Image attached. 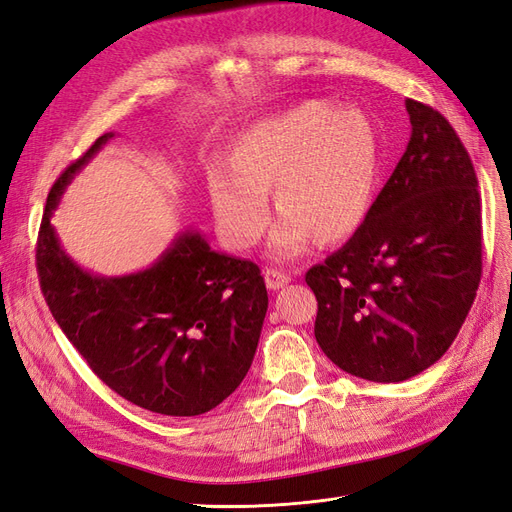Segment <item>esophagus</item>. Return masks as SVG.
<instances>
[{
	"instance_id": "1",
	"label": "esophagus",
	"mask_w": 512,
	"mask_h": 512,
	"mask_svg": "<svg viewBox=\"0 0 512 512\" xmlns=\"http://www.w3.org/2000/svg\"><path fill=\"white\" fill-rule=\"evenodd\" d=\"M265 282L269 290H280L290 282V275L284 273L282 269H267L265 271Z\"/></svg>"
}]
</instances>
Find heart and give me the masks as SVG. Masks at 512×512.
I'll use <instances>...</instances> for the list:
<instances>
[{
	"instance_id": "obj_1",
	"label": "heart",
	"mask_w": 512,
	"mask_h": 512,
	"mask_svg": "<svg viewBox=\"0 0 512 512\" xmlns=\"http://www.w3.org/2000/svg\"><path fill=\"white\" fill-rule=\"evenodd\" d=\"M224 164L207 173L224 243L250 250L267 228L273 192L282 215L271 232V254L294 258L314 239L333 245L363 226L374 198L378 145L359 111H333L312 100L241 132Z\"/></svg>"
}]
</instances>
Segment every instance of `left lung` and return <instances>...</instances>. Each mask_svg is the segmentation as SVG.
Instances as JSON below:
<instances>
[{
    "mask_svg": "<svg viewBox=\"0 0 512 512\" xmlns=\"http://www.w3.org/2000/svg\"><path fill=\"white\" fill-rule=\"evenodd\" d=\"M412 136L363 226L305 273L322 352L356 378L401 382L442 359L483 273L478 179L436 108L406 100Z\"/></svg>",
    "mask_w": 512,
    "mask_h": 512,
    "instance_id": "8db88e82",
    "label": "left lung"
}]
</instances>
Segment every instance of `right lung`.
Here are the masks:
<instances>
[{
    "label": "right lung",
    "mask_w": 512,
    "mask_h": 512,
    "mask_svg": "<svg viewBox=\"0 0 512 512\" xmlns=\"http://www.w3.org/2000/svg\"><path fill=\"white\" fill-rule=\"evenodd\" d=\"M113 136H100L46 198L36 243L40 288L59 329L117 395L166 416L220 406L250 369L267 314V286L252 260L213 252L181 232L158 262L98 277L61 250L51 215L72 177Z\"/></svg>",
    "instance_id": "right-lung-1"
}]
</instances>
